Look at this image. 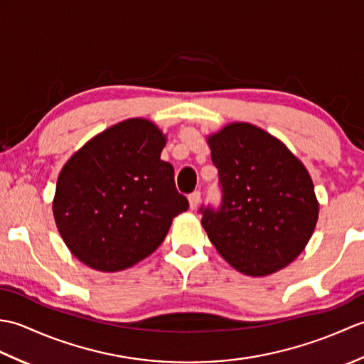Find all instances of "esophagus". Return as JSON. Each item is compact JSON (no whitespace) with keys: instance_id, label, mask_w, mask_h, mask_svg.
<instances>
[{"instance_id":"1","label":"esophagus","mask_w":364,"mask_h":364,"mask_svg":"<svg viewBox=\"0 0 364 364\" xmlns=\"http://www.w3.org/2000/svg\"><path fill=\"white\" fill-rule=\"evenodd\" d=\"M200 200H202V194H200V191H194L192 194L189 196V205H191V210H196L198 206Z\"/></svg>"}]
</instances>
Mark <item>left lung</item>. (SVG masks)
<instances>
[{
    "label": "left lung",
    "mask_w": 364,
    "mask_h": 364,
    "mask_svg": "<svg viewBox=\"0 0 364 364\" xmlns=\"http://www.w3.org/2000/svg\"><path fill=\"white\" fill-rule=\"evenodd\" d=\"M220 203L202 205V225L239 272L259 277L288 266L305 249L319 205L305 166L249 123H231L210 137Z\"/></svg>",
    "instance_id": "1"
}]
</instances>
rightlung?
I'll list each match as a JSON object with an SVG mask.
<instances>
[{
    "label": "right lung",
    "instance_id": "right-lung-1",
    "mask_svg": "<svg viewBox=\"0 0 364 364\" xmlns=\"http://www.w3.org/2000/svg\"><path fill=\"white\" fill-rule=\"evenodd\" d=\"M166 139L149 120L122 122L92 139L60 170L53 202L60 236L76 258L115 272L149 257L175 215L189 208Z\"/></svg>",
    "mask_w": 364,
    "mask_h": 364
}]
</instances>
